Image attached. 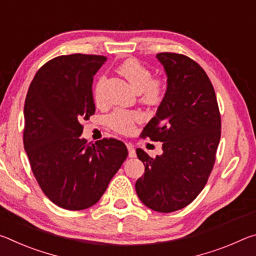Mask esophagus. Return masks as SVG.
I'll use <instances>...</instances> for the list:
<instances>
[{
    "instance_id": "34e87169",
    "label": "esophagus",
    "mask_w": 256,
    "mask_h": 256,
    "mask_svg": "<svg viewBox=\"0 0 256 256\" xmlns=\"http://www.w3.org/2000/svg\"><path fill=\"white\" fill-rule=\"evenodd\" d=\"M126 146L128 149V157H131V158L136 157V149H134V146L131 144H126Z\"/></svg>"
}]
</instances>
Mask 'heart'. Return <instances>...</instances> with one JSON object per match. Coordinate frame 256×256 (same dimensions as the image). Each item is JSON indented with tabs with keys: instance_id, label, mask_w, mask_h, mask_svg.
<instances>
[{
	"instance_id": "1",
	"label": "heart",
	"mask_w": 256,
	"mask_h": 256,
	"mask_svg": "<svg viewBox=\"0 0 256 256\" xmlns=\"http://www.w3.org/2000/svg\"><path fill=\"white\" fill-rule=\"evenodd\" d=\"M118 71L126 78L131 86L140 94L142 102L156 105L162 100L166 92V84L162 78H151L152 76L151 71L138 60H125L118 66ZM104 84H105V76H99L94 88V97L97 104L102 102ZM141 120V112L134 110H116L108 116V125L120 134L131 132L134 125Z\"/></svg>"
}]
</instances>
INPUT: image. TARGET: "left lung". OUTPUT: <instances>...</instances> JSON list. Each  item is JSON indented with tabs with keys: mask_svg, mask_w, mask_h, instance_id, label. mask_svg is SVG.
Masks as SVG:
<instances>
[{
	"mask_svg": "<svg viewBox=\"0 0 256 256\" xmlns=\"http://www.w3.org/2000/svg\"><path fill=\"white\" fill-rule=\"evenodd\" d=\"M167 74V92L141 136L162 142V156L138 149L144 174L136 183L138 198L150 209H183L204 188L214 168L222 136V118L209 76L196 60L159 53Z\"/></svg>",
	"mask_w": 256,
	"mask_h": 256,
	"instance_id": "1",
	"label": "left lung"
}]
</instances>
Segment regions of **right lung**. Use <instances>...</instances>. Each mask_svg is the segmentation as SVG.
Returning <instances> with one entry per match:
<instances>
[{"label": "right lung", "mask_w": 256, "mask_h": 256, "mask_svg": "<svg viewBox=\"0 0 256 256\" xmlns=\"http://www.w3.org/2000/svg\"><path fill=\"white\" fill-rule=\"evenodd\" d=\"M105 56L60 55L34 74L24 100V146L38 185L63 209L92 206L128 157L118 138L86 144L82 122L94 114V76Z\"/></svg>", "instance_id": "obj_1"}]
</instances>
